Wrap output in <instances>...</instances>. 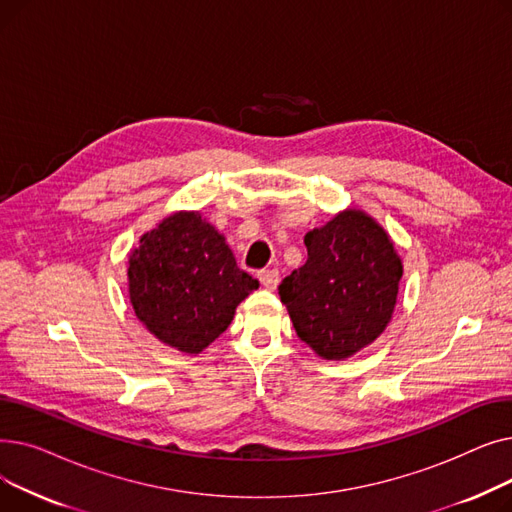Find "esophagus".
<instances>
[{"mask_svg": "<svg viewBox=\"0 0 512 512\" xmlns=\"http://www.w3.org/2000/svg\"><path fill=\"white\" fill-rule=\"evenodd\" d=\"M257 278H259V282H261L267 290H274V288L278 286L280 274H278L276 267H267V270H261V272L257 274Z\"/></svg>", "mask_w": 512, "mask_h": 512, "instance_id": "1", "label": "esophagus"}]
</instances>
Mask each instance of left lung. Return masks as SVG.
I'll use <instances>...</instances> for the list:
<instances>
[{
    "mask_svg": "<svg viewBox=\"0 0 512 512\" xmlns=\"http://www.w3.org/2000/svg\"><path fill=\"white\" fill-rule=\"evenodd\" d=\"M307 261L280 284L297 336L326 361H344L390 324L402 259L363 209L338 211L305 234Z\"/></svg>",
    "mask_w": 512,
    "mask_h": 512,
    "instance_id": "8db88e82",
    "label": "left lung"
}]
</instances>
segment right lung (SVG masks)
Returning <instances> with one entry per match:
<instances>
[{"mask_svg": "<svg viewBox=\"0 0 512 512\" xmlns=\"http://www.w3.org/2000/svg\"><path fill=\"white\" fill-rule=\"evenodd\" d=\"M259 282L236 265L224 234L199 211H174L139 238L128 259V297L141 324L180 353L218 338Z\"/></svg>", "mask_w": 512, "mask_h": 512, "instance_id": "obj_1", "label": "right lung"}]
</instances>
